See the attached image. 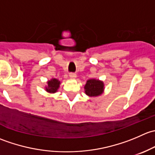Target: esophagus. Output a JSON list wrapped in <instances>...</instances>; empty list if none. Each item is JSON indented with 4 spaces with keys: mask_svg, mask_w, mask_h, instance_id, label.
Instances as JSON below:
<instances>
[{
    "mask_svg": "<svg viewBox=\"0 0 155 155\" xmlns=\"http://www.w3.org/2000/svg\"><path fill=\"white\" fill-rule=\"evenodd\" d=\"M70 78H72V79H75V78L76 77V73H70Z\"/></svg>",
    "mask_w": 155,
    "mask_h": 155,
    "instance_id": "1",
    "label": "esophagus"
}]
</instances>
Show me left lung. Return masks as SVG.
<instances>
[{"label":"left lung","mask_w":155,"mask_h":155,"mask_svg":"<svg viewBox=\"0 0 155 155\" xmlns=\"http://www.w3.org/2000/svg\"><path fill=\"white\" fill-rule=\"evenodd\" d=\"M104 83L96 79L87 80L85 86V94L90 97L99 96L104 91Z\"/></svg>","instance_id":"1"}]
</instances>
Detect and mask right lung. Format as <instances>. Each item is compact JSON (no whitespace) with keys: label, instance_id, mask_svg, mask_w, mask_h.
Masks as SVG:
<instances>
[{"label":"right lung","instance_id":"obj_1","mask_svg":"<svg viewBox=\"0 0 155 155\" xmlns=\"http://www.w3.org/2000/svg\"><path fill=\"white\" fill-rule=\"evenodd\" d=\"M60 82L56 79H52L51 80L48 82V87H46V91L50 92V93H54L57 91L58 88L59 87Z\"/></svg>","mask_w":155,"mask_h":155}]
</instances>
